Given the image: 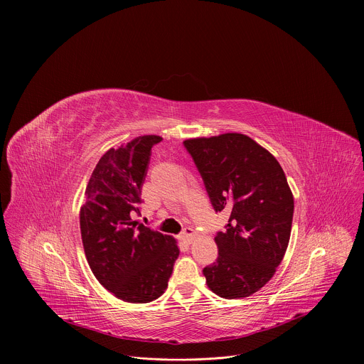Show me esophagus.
Here are the masks:
<instances>
[{"label":"esophagus","mask_w":364,"mask_h":364,"mask_svg":"<svg viewBox=\"0 0 364 364\" xmlns=\"http://www.w3.org/2000/svg\"><path fill=\"white\" fill-rule=\"evenodd\" d=\"M193 237H194V230H193V228H186V229L181 232V239H183L184 242L190 243V242L193 240Z\"/></svg>","instance_id":"obj_1"}]
</instances>
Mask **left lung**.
<instances>
[{
    "label": "left lung",
    "mask_w": 364,
    "mask_h": 364,
    "mask_svg": "<svg viewBox=\"0 0 364 364\" xmlns=\"http://www.w3.org/2000/svg\"><path fill=\"white\" fill-rule=\"evenodd\" d=\"M203 178L215 212L230 213L216 233L219 256L205 267V284L226 299L261 289L288 247L294 197L274 155L243 134L183 142Z\"/></svg>",
    "instance_id": "left-lung-1"
}]
</instances>
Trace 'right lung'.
<instances>
[{
	"label": "right lung",
	"mask_w": 364,
	"mask_h": 364,
	"mask_svg": "<svg viewBox=\"0 0 364 364\" xmlns=\"http://www.w3.org/2000/svg\"><path fill=\"white\" fill-rule=\"evenodd\" d=\"M161 141L144 135L103 154L80 209L82 242L93 275L117 298L134 304L164 294L180 255L171 236L132 220L141 215L151 148Z\"/></svg>",
	"instance_id": "right-lung-1"
}]
</instances>
